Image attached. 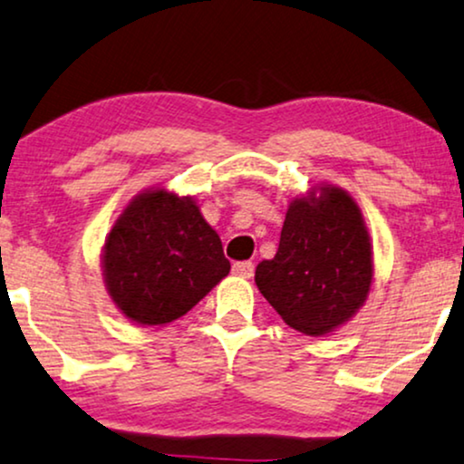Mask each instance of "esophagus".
I'll use <instances>...</instances> for the list:
<instances>
[{
  "mask_svg": "<svg viewBox=\"0 0 464 464\" xmlns=\"http://www.w3.org/2000/svg\"><path fill=\"white\" fill-rule=\"evenodd\" d=\"M233 274L239 276V278H250L255 274V266L250 261H237L233 263Z\"/></svg>",
  "mask_w": 464,
  "mask_h": 464,
  "instance_id": "1",
  "label": "esophagus"
}]
</instances>
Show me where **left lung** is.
<instances>
[{"label": "left lung", "mask_w": 464, "mask_h": 464, "mask_svg": "<svg viewBox=\"0 0 464 464\" xmlns=\"http://www.w3.org/2000/svg\"><path fill=\"white\" fill-rule=\"evenodd\" d=\"M255 283L285 324L308 336L349 321L372 283L371 237L353 198L336 186L295 198L278 252L256 266Z\"/></svg>", "instance_id": "1"}]
</instances>
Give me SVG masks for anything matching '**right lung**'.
I'll return each instance as SVG.
<instances>
[{
  "mask_svg": "<svg viewBox=\"0 0 464 464\" xmlns=\"http://www.w3.org/2000/svg\"><path fill=\"white\" fill-rule=\"evenodd\" d=\"M111 300L140 325L184 316L231 269L190 197L148 190L124 209L102 252Z\"/></svg>",
  "mask_w": 464,
  "mask_h": 464,
  "instance_id": "right-lung-1",
  "label": "right lung"
}]
</instances>
